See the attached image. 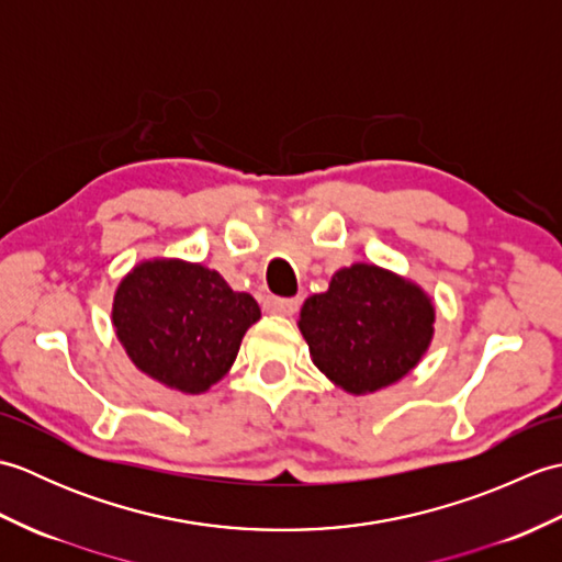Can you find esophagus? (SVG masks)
<instances>
[{"instance_id":"34e87169","label":"esophagus","mask_w":562,"mask_h":562,"mask_svg":"<svg viewBox=\"0 0 562 562\" xmlns=\"http://www.w3.org/2000/svg\"><path fill=\"white\" fill-rule=\"evenodd\" d=\"M300 300H282V296H266L262 300V308H266L268 314H280V316H292L296 314V308H300Z\"/></svg>"}]
</instances>
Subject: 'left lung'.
I'll list each match as a JSON object with an SVG mask.
<instances>
[{"label": "left lung", "instance_id": "left-lung-1", "mask_svg": "<svg viewBox=\"0 0 562 562\" xmlns=\"http://www.w3.org/2000/svg\"><path fill=\"white\" fill-rule=\"evenodd\" d=\"M296 326L321 372L364 396L396 384L423 360L435 336V304L420 284L355 262L333 274L326 292L308 296Z\"/></svg>", "mask_w": 562, "mask_h": 562}]
</instances>
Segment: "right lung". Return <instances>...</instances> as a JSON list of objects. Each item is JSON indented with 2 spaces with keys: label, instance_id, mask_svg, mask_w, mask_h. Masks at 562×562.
I'll return each instance as SVG.
<instances>
[{
  "label": "right lung",
  "instance_id": "obj_1",
  "mask_svg": "<svg viewBox=\"0 0 562 562\" xmlns=\"http://www.w3.org/2000/svg\"><path fill=\"white\" fill-rule=\"evenodd\" d=\"M111 316L142 374L198 396L229 372L260 306L248 292H234L217 270L151 258L117 284Z\"/></svg>",
  "mask_w": 562,
  "mask_h": 562
}]
</instances>
